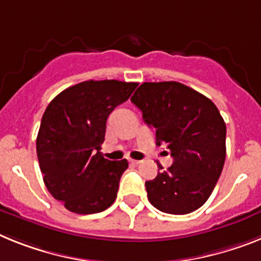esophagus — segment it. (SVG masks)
<instances>
[{
    "mask_svg": "<svg viewBox=\"0 0 261 261\" xmlns=\"http://www.w3.org/2000/svg\"><path fill=\"white\" fill-rule=\"evenodd\" d=\"M130 163L135 164V166H137V164H141L142 161H135V159H130Z\"/></svg>",
    "mask_w": 261,
    "mask_h": 261,
    "instance_id": "esophagus-1",
    "label": "esophagus"
}]
</instances>
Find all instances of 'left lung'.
<instances>
[{
    "label": "left lung",
    "mask_w": 261,
    "mask_h": 261,
    "mask_svg": "<svg viewBox=\"0 0 261 261\" xmlns=\"http://www.w3.org/2000/svg\"><path fill=\"white\" fill-rule=\"evenodd\" d=\"M131 102L156 130V144L174 158L167 171L146 181L147 198L159 211L185 215L204 204L225 161L224 119L211 99L183 83L144 82ZM161 167V164H159Z\"/></svg>",
    "instance_id": "left-lung-1"
}]
</instances>
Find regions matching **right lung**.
Returning <instances> with one entry per match:
<instances>
[{"mask_svg":"<svg viewBox=\"0 0 261 261\" xmlns=\"http://www.w3.org/2000/svg\"><path fill=\"white\" fill-rule=\"evenodd\" d=\"M138 83L86 81L60 93L46 107L37 156L46 188L69 211L89 215L109 208L117 198L126 159H105L106 120L126 102Z\"/></svg>","mask_w":261,"mask_h":261,"instance_id":"add662e5","label":"right lung"}]
</instances>
